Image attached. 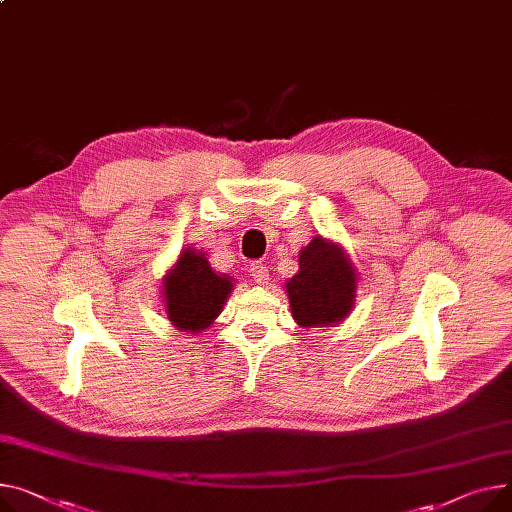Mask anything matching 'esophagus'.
Here are the masks:
<instances>
[{
	"label": "esophagus",
	"instance_id": "34e87169",
	"mask_svg": "<svg viewBox=\"0 0 512 512\" xmlns=\"http://www.w3.org/2000/svg\"><path fill=\"white\" fill-rule=\"evenodd\" d=\"M251 276L255 278V282L257 284H267L269 282V271H267V267L261 263V261H255V263H251Z\"/></svg>",
	"mask_w": 512,
	"mask_h": 512
}]
</instances>
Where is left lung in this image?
Returning <instances> with one entry per match:
<instances>
[{
	"mask_svg": "<svg viewBox=\"0 0 512 512\" xmlns=\"http://www.w3.org/2000/svg\"><path fill=\"white\" fill-rule=\"evenodd\" d=\"M298 274L286 282L290 311L300 327H327L354 309L356 271L342 247L315 236L300 251Z\"/></svg>",
	"mask_w": 512,
	"mask_h": 512,
	"instance_id": "1",
	"label": "left lung"
}]
</instances>
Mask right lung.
<instances>
[{"label":"right lung","instance_id":"right-lung-1","mask_svg":"<svg viewBox=\"0 0 512 512\" xmlns=\"http://www.w3.org/2000/svg\"><path fill=\"white\" fill-rule=\"evenodd\" d=\"M230 290V278L216 274L201 251L187 247L162 278L166 317L181 331L199 333L222 313Z\"/></svg>","mask_w":512,"mask_h":512}]
</instances>
